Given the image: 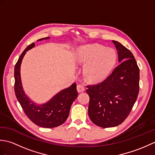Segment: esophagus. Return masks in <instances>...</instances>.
I'll return each instance as SVG.
<instances>
[{
	"label": "esophagus",
	"mask_w": 155,
	"mask_h": 155,
	"mask_svg": "<svg viewBox=\"0 0 155 155\" xmlns=\"http://www.w3.org/2000/svg\"><path fill=\"white\" fill-rule=\"evenodd\" d=\"M77 91L78 92V93H82V92H83L84 91V87L82 84H78L77 85Z\"/></svg>",
	"instance_id": "34e87169"
}]
</instances>
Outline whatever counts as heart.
Returning <instances> with one entry per match:
<instances>
[{"label": "heart", "mask_w": 155, "mask_h": 155, "mask_svg": "<svg viewBox=\"0 0 155 155\" xmlns=\"http://www.w3.org/2000/svg\"><path fill=\"white\" fill-rule=\"evenodd\" d=\"M113 49L100 45H88L81 47L77 52L78 64L84 66V76L91 82H98L107 77L116 61Z\"/></svg>", "instance_id": "obj_1"}]
</instances>
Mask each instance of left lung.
Masks as SVG:
<instances>
[{
	"label": "left lung",
	"instance_id": "left-lung-1",
	"mask_svg": "<svg viewBox=\"0 0 155 155\" xmlns=\"http://www.w3.org/2000/svg\"><path fill=\"white\" fill-rule=\"evenodd\" d=\"M120 64L102 83L88 85V116L103 128L121 124L130 114L139 92V68L132 52L116 41Z\"/></svg>",
	"mask_w": 155,
	"mask_h": 155
}]
</instances>
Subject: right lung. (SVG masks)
<instances>
[{"instance_id":"1","label":"right lung","mask_w":155,"mask_h":155,"mask_svg":"<svg viewBox=\"0 0 155 155\" xmlns=\"http://www.w3.org/2000/svg\"><path fill=\"white\" fill-rule=\"evenodd\" d=\"M49 37L41 38L42 41ZM35 46V42L28 45L20 56L15 67V92L16 98L25 114L32 123L44 128H54L63 124L67 119L71 107L77 98V84L61 91L47 103L38 104L34 103L23 90L21 78V65L26 52Z\"/></svg>"}]
</instances>
